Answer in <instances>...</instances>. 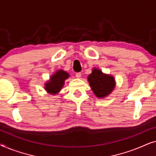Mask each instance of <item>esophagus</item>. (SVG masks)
<instances>
[{
  "label": "esophagus",
  "instance_id": "34e87169",
  "mask_svg": "<svg viewBox=\"0 0 156 156\" xmlns=\"http://www.w3.org/2000/svg\"><path fill=\"white\" fill-rule=\"evenodd\" d=\"M81 76H82V74H81V72H77V73H76V78H80Z\"/></svg>",
  "mask_w": 156,
  "mask_h": 156
}]
</instances>
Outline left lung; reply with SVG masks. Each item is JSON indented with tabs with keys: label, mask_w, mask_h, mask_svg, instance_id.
Masks as SVG:
<instances>
[{
	"label": "left lung",
	"mask_w": 156,
	"mask_h": 156,
	"mask_svg": "<svg viewBox=\"0 0 156 156\" xmlns=\"http://www.w3.org/2000/svg\"><path fill=\"white\" fill-rule=\"evenodd\" d=\"M88 81L94 94L98 98H104L110 94L116 85L114 76L104 74L97 68H94L88 76Z\"/></svg>",
	"instance_id": "left-lung-1"
}]
</instances>
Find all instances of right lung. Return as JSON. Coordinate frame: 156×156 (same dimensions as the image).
<instances>
[{
  "label": "right lung",
  "mask_w": 156,
  "mask_h": 156,
  "mask_svg": "<svg viewBox=\"0 0 156 156\" xmlns=\"http://www.w3.org/2000/svg\"><path fill=\"white\" fill-rule=\"evenodd\" d=\"M69 76L67 72L59 69L50 76V80L44 84V89L51 94H57L63 87L65 80Z\"/></svg>",
  "instance_id": "right-lung-1"
}]
</instances>
